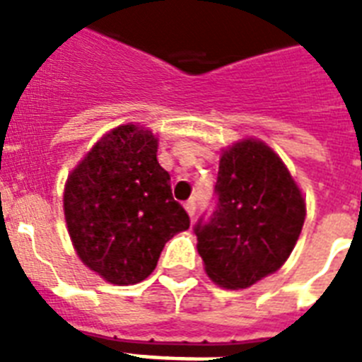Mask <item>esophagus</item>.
Masks as SVG:
<instances>
[{
  "label": "esophagus",
  "instance_id": "1",
  "mask_svg": "<svg viewBox=\"0 0 362 362\" xmlns=\"http://www.w3.org/2000/svg\"><path fill=\"white\" fill-rule=\"evenodd\" d=\"M184 209H186L187 216H189V218H193V214H195V201H187V203L184 204Z\"/></svg>",
  "mask_w": 362,
  "mask_h": 362
}]
</instances>
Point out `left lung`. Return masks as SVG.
<instances>
[{
    "instance_id": "obj_1",
    "label": "left lung",
    "mask_w": 362,
    "mask_h": 362,
    "mask_svg": "<svg viewBox=\"0 0 362 362\" xmlns=\"http://www.w3.org/2000/svg\"><path fill=\"white\" fill-rule=\"evenodd\" d=\"M218 209L195 227L204 272L223 289H246L274 274L303 231L306 201L287 165L247 136L221 150Z\"/></svg>"
}]
</instances>
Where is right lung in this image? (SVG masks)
Returning a JSON list of instances; mask_svg holds the SVG:
<instances>
[{
    "mask_svg": "<svg viewBox=\"0 0 362 362\" xmlns=\"http://www.w3.org/2000/svg\"><path fill=\"white\" fill-rule=\"evenodd\" d=\"M169 180L144 125H118L88 150L64 187L67 233L88 269L115 286L152 274L165 244L189 227Z\"/></svg>",
    "mask_w": 362,
    "mask_h": 362,
    "instance_id": "right-lung-1",
    "label": "right lung"
}]
</instances>
